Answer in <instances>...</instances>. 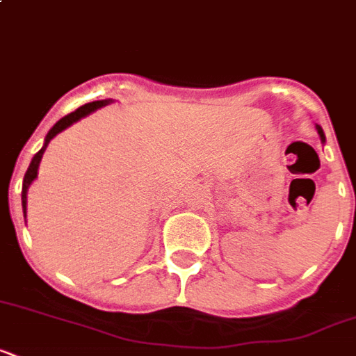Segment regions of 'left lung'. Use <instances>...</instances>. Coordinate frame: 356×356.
Instances as JSON below:
<instances>
[{
	"instance_id": "obj_1",
	"label": "left lung",
	"mask_w": 356,
	"mask_h": 356,
	"mask_svg": "<svg viewBox=\"0 0 356 356\" xmlns=\"http://www.w3.org/2000/svg\"><path fill=\"white\" fill-rule=\"evenodd\" d=\"M316 129H318V134H320L321 142H325V133H323V129H321L320 125H316Z\"/></svg>"
}]
</instances>
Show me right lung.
Segmentation results:
<instances>
[{
	"label": "right lung",
	"instance_id": "right-lung-1",
	"mask_svg": "<svg viewBox=\"0 0 356 356\" xmlns=\"http://www.w3.org/2000/svg\"><path fill=\"white\" fill-rule=\"evenodd\" d=\"M108 103H113V99H102V102H92V103H86L83 107H79L75 113L68 114V116H64V118L58 120L55 125H53L49 131H47L46 138H44V145H42V149L33 156V161H31L29 168H27V172H25V177H24V184H22V209H24V216H27V190H29L31 183L38 177V166H40V161H42V155H44V151H46L47 144L51 142L58 133H63L64 129H68L70 125H74L75 122H79L81 118H85L88 114L96 113L97 108L105 107Z\"/></svg>",
	"mask_w": 356,
	"mask_h": 356
}]
</instances>
